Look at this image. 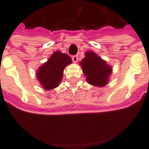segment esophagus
Wrapping results in <instances>:
<instances>
[{"label":"esophagus","mask_w":149,"mask_h":149,"mask_svg":"<svg viewBox=\"0 0 149 149\" xmlns=\"http://www.w3.org/2000/svg\"><path fill=\"white\" fill-rule=\"evenodd\" d=\"M72 61H73L74 63H77V60H78V56H77V55H74V56H72Z\"/></svg>","instance_id":"34e87169"}]
</instances>
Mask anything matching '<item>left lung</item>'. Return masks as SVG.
Instances as JSON below:
<instances>
[{
    "mask_svg": "<svg viewBox=\"0 0 149 149\" xmlns=\"http://www.w3.org/2000/svg\"><path fill=\"white\" fill-rule=\"evenodd\" d=\"M85 54L86 56L81 62V65L87 82L100 87L105 86L112 72L111 67L93 51H88Z\"/></svg>",
    "mask_w": 149,
    "mask_h": 149,
    "instance_id": "left-lung-1",
    "label": "left lung"
}]
</instances>
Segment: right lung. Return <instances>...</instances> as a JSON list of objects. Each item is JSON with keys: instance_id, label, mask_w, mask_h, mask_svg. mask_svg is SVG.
<instances>
[{"instance_id": "add662e5", "label": "right lung", "mask_w": 149, "mask_h": 149, "mask_svg": "<svg viewBox=\"0 0 149 149\" xmlns=\"http://www.w3.org/2000/svg\"><path fill=\"white\" fill-rule=\"evenodd\" d=\"M72 59L65 54L56 51L44 63L37 72V78L47 90L59 86L63 78V70L67 65L72 63Z\"/></svg>"}]
</instances>
